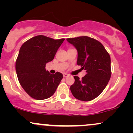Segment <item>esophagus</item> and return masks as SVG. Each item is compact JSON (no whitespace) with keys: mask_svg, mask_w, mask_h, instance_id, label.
<instances>
[{"mask_svg":"<svg viewBox=\"0 0 133 133\" xmlns=\"http://www.w3.org/2000/svg\"><path fill=\"white\" fill-rule=\"evenodd\" d=\"M63 76H64V77H68V74H66V73H64Z\"/></svg>","mask_w":133,"mask_h":133,"instance_id":"esophagus-1","label":"esophagus"}]
</instances>
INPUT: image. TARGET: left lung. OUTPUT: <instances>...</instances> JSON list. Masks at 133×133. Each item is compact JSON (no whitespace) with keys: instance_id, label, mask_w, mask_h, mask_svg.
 I'll use <instances>...</instances> for the list:
<instances>
[{"instance_id":"1","label":"left lung","mask_w":133,"mask_h":133,"mask_svg":"<svg viewBox=\"0 0 133 133\" xmlns=\"http://www.w3.org/2000/svg\"><path fill=\"white\" fill-rule=\"evenodd\" d=\"M67 41L76 47L78 53L77 64L86 74L75 81L70 89L77 99L89 101L96 98L105 89L111 76V57L103 45L88 36L68 38Z\"/></svg>"}]
</instances>
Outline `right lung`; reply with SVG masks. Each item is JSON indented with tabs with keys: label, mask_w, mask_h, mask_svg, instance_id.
Instances as JSON below:
<instances>
[{
	"label": "right lung",
	"mask_w": 133,
	"mask_h": 133,
	"mask_svg": "<svg viewBox=\"0 0 133 133\" xmlns=\"http://www.w3.org/2000/svg\"><path fill=\"white\" fill-rule=\"evenodd\" d=\"M64 40L40 35L29 39L20 49L16 62L18 80L24 91L35 99L51 97L63 78L61 72L51 74L45 68L54 59Z\"/></svg>",
	"instance_id": "1"
}]
</instances>
